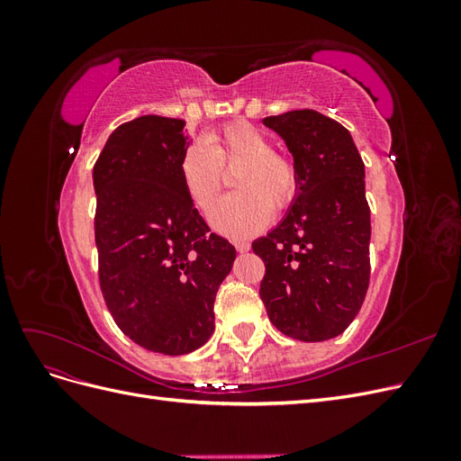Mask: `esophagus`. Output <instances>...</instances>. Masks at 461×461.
I'll return each instance as SVG.
<instances>
[{
    "label": "esophagus",
    "instance_id": "esophagus-1",
    "mask_svg": "<svg viewBox=\"0 0 461 461\" xmlns=\"http://www.w3.org/2000/svg\"><path fill=\"white\" fill-rule=\"evenodd\" d=\"M234 248L239 249L240 254H244V252H248V249H249V242H234Z\"/></svg>",
    "mask_w": 461,
    "mask_h": 461
}]
</instances>
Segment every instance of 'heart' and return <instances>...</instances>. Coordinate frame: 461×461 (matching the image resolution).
Returning a JSON list of instances; mask_svg holds the SVG:
<instances>
[{
  "instance_id": "b5f03b06",
  "label": "heart",
  "mask_w": 461,
  "mask_h": 461,
  "mask_svg": "<svg viewBox=\"0 0 461 461\" xmlns=\"http://www.w3.org/2000/svg\"><path fill=\"white\" fill-rule=\"evenodd\" d=\"M229 165H242L234 180L239 194L217 203L212 222L229 239H244L267 225L273 209L281 212L290 205L298 192V175L254 124L230 122L212 136L209 146L194 142L180 158V178L200 212L207 213L213 207L222 167Z\"/></svg>"
}]
</instances>
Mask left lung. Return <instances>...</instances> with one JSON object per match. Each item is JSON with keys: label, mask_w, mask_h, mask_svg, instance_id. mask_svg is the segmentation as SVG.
Returning <instances> with one entry per match:
<instances>
[{"label": "left lung", "mask_w": 461, "mask_h": 461, "mask_svg": "<svg viewBox=\"0 0 461 461\" xmlns=\"http://www.w3.org/2000/svg\"><path fill=\"white\" fill-rule=\"evenodd\" d=\"M263 124L292 153L298 192L283 221L252 244L265 263L259 296L286 337L329 340L356 319L369 286L366 165L348 129L313 109Z\"/></svg>", "instance_id": "obj_1"}]
</instances>
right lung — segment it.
I'll list each match as a JSON object with an SVG mask.
<instances>
[{
  "instance_id": "right-lung-1",
  "label": "right lung",
  "mask_w": 461,
  "mask_h": 461,
  "mask_svg": "<svg viewBox=\"0 0 461 461\" xmlns=\"http://www.w3.org/2000/svg\"><path fill=\"white\" fill-rule=\"evenodd\" d=\"M185 121L144 115L117 127L94 165L100 286L117 327L165 356L213 334V302L236 259L209 232L180 178Z\"/></svg>"
}]
</instances>
